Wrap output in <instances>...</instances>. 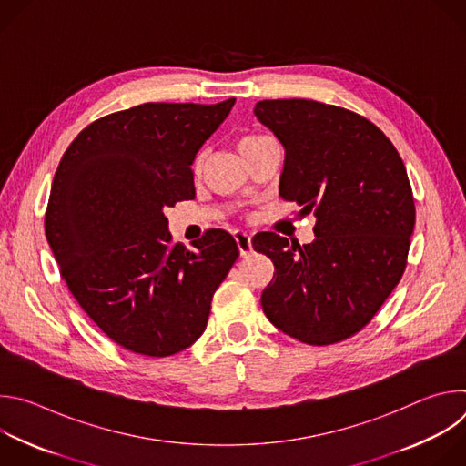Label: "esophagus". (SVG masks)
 <instances>
[{
    "mask_svg": "<svg viewBox=\"0 0 466 466\" xmlns=\"http://www.w3.org/2000/svg\"><path fill=\"white\" fill-rule=\"evenodd\" d=\"M234 239L238 243V248H239V254L241 256H247L252 252V239H250V234L243 232V230H236L234 232Z\"/></svg>",
    "mask_w": 466,
    "mask_h": 466,
    "instance_id": "obj_1",
    "label": "esophagus"
}]
</instances>
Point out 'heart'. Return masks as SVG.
<instances>
[{
	"label": "heart",
	"instance_id": "b5f03b06",
	"mask_svg": "<svg viewBox=\"0 0 466 466\" xmlns=\"http://www.w3.org/2000/svg\"><path fill=\"white\" fill-rule=\"evenodd\" d=\"M268 140H271V138H269V137H263V135H247V137H243V138L238 140V149H239L241 155H245L247 151H250V149L261 146L263 142H268ZM198 166H201V162H197V167H198Z\"/></svg>",
	"mask_w": 466,
	"mask_h": 466
}]
</instances>
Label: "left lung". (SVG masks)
Here are the masks:
<instances>
[{
    "instance_id": "obj_1",
    "label": "left lung",
    "mask_w": 466,
    "mask_h": 466,
    "mask_svg": "<svg viewBox=\"0 0 466 466\" xmlns=\"http://www.w3.org/2000/svg\"><path fill=\"white\" fill-rule=\"evenodd\" d=\"M254 114L286 151L279 193L315 216V239H252L275 263L261 308L284 334L315 347L367 326L400 282L415 227L406 166L363 116L311 99L258 101Z\"/></svg>"
}]
</instances>
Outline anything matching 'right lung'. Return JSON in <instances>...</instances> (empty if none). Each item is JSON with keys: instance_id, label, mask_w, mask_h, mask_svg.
<instances>
[{"instance_id": "add662e5", "label": "right lung", "mask_w": 466, "mask_h": 466, "mask_svg": "<svg viewBox=\"0 0 466 466\" xmlns=\"http://www.w3.org/2000/svg\"><path fill=\"white\" fill-rule=\"evenodd\" d=\"M234 103H144L108 114L79 132L56 167L46 238L60 277L130 352L166 358L193 345L239 256L221 228L193 248L171 243L164 216L195 197V155Z\"/></svg>"}]
</instances>
